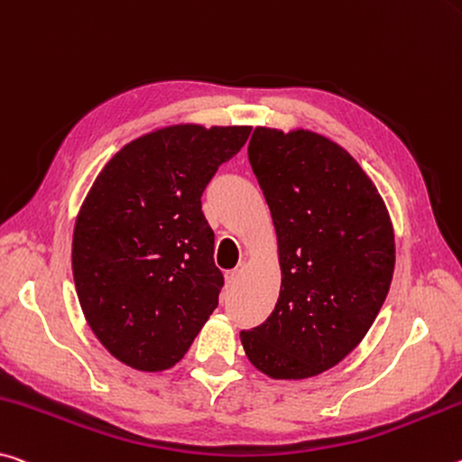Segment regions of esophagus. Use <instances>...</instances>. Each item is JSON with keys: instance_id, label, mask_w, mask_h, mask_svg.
Segmentation results:
<instances>
[{"instance_id": "1", "label": "esophagus", "mask_w": 462, "mask_h": 462, "mask_svg": "<svg viewBox=\"0 0 462 462\" xmlns=\"http://www.w3.org/2000/svg\"><path fill=\"white\" fill-rule=\"evenodd\" d=\"M243 271H245V267H238V269L228 271V273H226V282H228L230 288H234V285L240 282V277H243Z\"/></svg>"}]
</instances>
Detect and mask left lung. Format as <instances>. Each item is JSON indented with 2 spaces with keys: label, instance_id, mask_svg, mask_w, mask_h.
Listing matches in <instances>:
<instances>
[{
  "label": "left lung",
  "instance_id": "8db88e82",
  "mask_svg": "<svg viewBox=\"0 0 462 462\" xmlns=\"http://www.w3.org/2000/svg\"><path fill=\"white\" fill-rule=\"evenodd\" d=\"M248 160L273 219L282 288L240 341L269 378L319 376L360 346L389 294V209L356 158L317 131L257 127Z\"/></svg>",
  "mask_w": 462,
  "mask_h": 462
}]
</instances>
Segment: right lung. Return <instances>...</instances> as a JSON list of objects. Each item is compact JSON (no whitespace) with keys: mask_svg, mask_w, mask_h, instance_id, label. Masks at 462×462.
Here are the masks:
<instances>
[{"mask_svg":"<svg viewBox=\"0 0 462 462\" xmlns=\"http://www.w3.org/2000/svg\"><path fill=\"white\" fill-rule=\"evenodd\" d=\"M251 125L177 123L135 137L94 179L73 226L71 269L92 333L139 372L177 365L224 285L201 193Z\"/></svg>","mask_w":462,"mask_h":462,"instance_id":"add662e5","label":"right lung"}]
</instances>
